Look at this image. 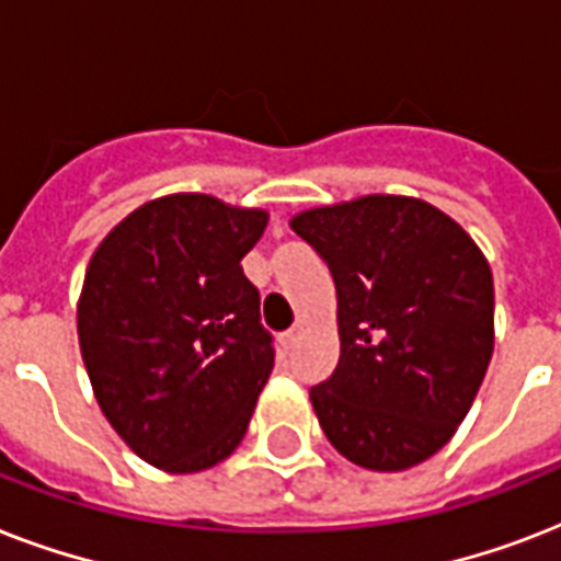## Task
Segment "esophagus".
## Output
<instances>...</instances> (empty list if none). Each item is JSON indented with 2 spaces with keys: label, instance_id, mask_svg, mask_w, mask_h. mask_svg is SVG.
<instances>
[{
  "label": "esophagus",
  "instance_id": "esophagus-1",
  "mask_svg": "<svg viewBox=\"0 0 561 561\" xmlns=\"http://www.w3.org/2000/svg\"><path fill=\"white\" fill-rule=\"evenodd\" d=\"M299 334H302V323H297L294 329H288V332L282 334V343H285V350H290V346L299 341Z\"/></svg>",
  "mask_w": 561,
  "mask_h": 561
}]
</instances>
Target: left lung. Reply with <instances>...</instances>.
<instances>
[{"instance_id":"8db88e82","label":"left lung","mask_w":561,"mask_h":561,"mask_svg":"<svg viewBox=\"0 0 561 561\" xmlns=\"http://www.w3.org/2000/svg\"><path fill=\"white\" fill-rule=\"evenodd\" d=\"M290 229L337 288L341 360L311 387L323 434L360 469H413L469 413L495 350V285L474 238L427 201L364 194Z\"/></svg>"}]
</instances>
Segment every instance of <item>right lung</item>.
<instances>
[{
	"instance_id": "right-lung-1",
	"label": "right lung",
	"mask_w": 561,
	"mask_h": 561,
	"mask_svg": "<svg viewBox=\"0 0 561 561\" xmlns=\"http://www.w3.org/2000/svg\"><path fill=\"white\" fill-rule=\"evenodd\" d=\"M264 227V209L165 194L118 220L87 264L83 367L113 431L157 469L206 471L244 439L273 369L241 271Z\"/></svg>"
}]
</instances>
